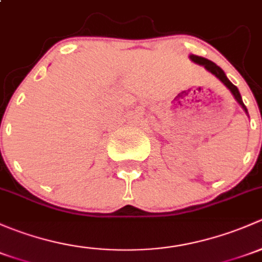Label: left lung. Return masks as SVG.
Here are the masks:
<instances>
[{"label":"left lung","instance_id":"1","mask_svg":"<svg viewBox=\"0 0 262 262\" xmlns=\"http://www.w3.org/2000/svg\"><path fill=\"white\" fill-rule=\"evenodd\" d=\"M189 59H191L193 62H196V64H198V65L205 66L206 70L210 71L211 74H213V75L216 76V78H219L220 80L224 82V84L226 85V88H227V89L230 90L231 93H232V95L235 96L236 101H237V103L240 104V105L242 106V109H244L245 112H246V114L249 115V113H247V108H246V106H245L244 101H242L240 92H238V89L235 86V85L232 84V82L228 80L227 76H226V74H225V71L222 70V69L220 68V66H217L216 64H214V62L210 61V60H208V59H205V57H202V56H197V55H193V54L189 55Z\"/></svg>","mask_w":262,"mask_h":262}]
</instances>
